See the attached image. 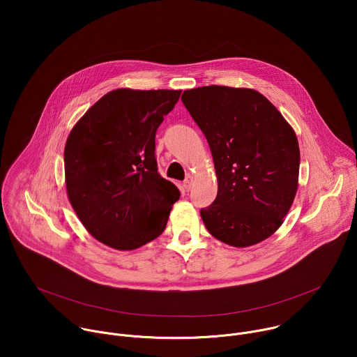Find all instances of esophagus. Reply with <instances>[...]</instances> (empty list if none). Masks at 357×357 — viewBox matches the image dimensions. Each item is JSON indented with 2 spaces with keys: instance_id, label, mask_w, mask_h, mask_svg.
<instances>
[{
  "instance_id": "obj_1",
  "label": "esophagus",
  "mask_w": 357,
  "mask_h": 357,
  "mask_svg": "<svg viewBox=\"0 0 357 357\" xmlns=\"http://www.w3.org/2000/svg\"><path fill=\"white\" fill-rule=\"evenodd\" d=\"M192 183H193V178H192V176H188V178L183 181V183H182V188H183V190L189 192V190L192 189Z\"/></svg>"
}]
</instances>
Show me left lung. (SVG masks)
I'll return each instance as SVG.
<instances>
[{"mask_svg": "<svg viewBox=\"0 0 357 357\" xmlns=\"http://www.w3.org/2000/svg\"><path fill=\"white\" fill-rule=\"evenodd\" d=\"M182 101L205 134L218 196L200 216L208 231L233 247L257 244L284 223L298 189L294 128L257 90L203 86Z\"/></svg>", "mask_w": 357, "mask_h": 357, "instance_id": "8db88e82", "label": "left lung"}]
</instances>
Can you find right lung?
<instances>
[{
	"label": "right lung",
	"mask_w": 357,
	"mask_h": 357,
	"mask_svg": "<svg viewBox=\"0 0 357 357\" xmlns=\"http://www.w3.org/2000/svg\"><path fill=\"white\" fill-rule=\"evenodd\" d=\"M182 90H112L72 128L65 182L86 230L116 250H135L167 226L178 188L158 174L155 132Z\"/></svg>",
	"instance_id": "add662e5"
}]
</instances>
